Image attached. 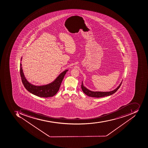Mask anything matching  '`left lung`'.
<instances>
[{
	"instance_id": "left-lung-1",
	"label": "left lung",
	"mask_w": 148,
	"mask_h": 148,
	"mask_svg": "<svg viewBox=\"0 0 148 148\" xmlns=\"http://www.w3.org/2000/svg\"><path fill=\"white\" fill-rule=\"evenodd\" d=\"M122 81H121L120 85L113 90L110 91H107V92H102V91H93L90 90L87 88H86V87L84 86L83 81H82V84L81 87H82V90L83 92L85 93L88 96L91 97H96V98H100V97H105V96H110L112 94H114L116 92V91L120 88V87L121 86V83Z\"/></svg>"
}]
</instances>
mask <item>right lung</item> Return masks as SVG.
<instances>
[{"label": "right lung", "mask_w": 148, "mask_h": 148, "mask_svg": "<svg viewBox=\"0 0 148 148\" xmlns=\"http://www.w3.org/2000/svg\"><path fill=\"white\" fill-rule=\"evenodd\" d=\"M22 58L21 59L22 62ZM69 70L66 69L61 73L58 77L56 78L53 82L47 85L42 86H36L33 85L27 80L22 68V62L20 65V71L22 78V82L25 88L28 91L36 96L43 98H48L52 97L56 95L59 90V88L61 84L62 79Z\"/></svg>", "instance_id": "add662e5"}]
</instances>
